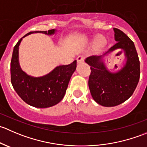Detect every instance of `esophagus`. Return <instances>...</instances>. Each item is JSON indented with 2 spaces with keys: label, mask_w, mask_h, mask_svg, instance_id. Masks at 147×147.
I'll list each match as a JSON object with an SVG mask.
<instances>
[{
  "label": "esophagus",
  "mask_w": 147,
  "mask_h": 147,
  "mask_svg": "<svg viewBox=\"0 0 147 147\" xmlns=\"http://www.w3.org/2000/svg\"><path fill=\"white\" fill-rule=\"evenodd\" d=\"M77 60H78V64H80V63H84V56H82V55L78 56V58H77Z\"/></svg>",
  "instance_id": "esophagus-1"
}]
</instances>
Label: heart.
I'll return each instance as SVG.
<instances>
[{
  "mask_svg": "<svg viewBox=\"0 0 147 147\" xmlns=\"http://www.w3.org/2000/svg\"><path fill=\"white\" fill-rule=\"evenodd\" d=\"M96 43H97V45L100 46L105 45V43H106V39L102 36H98L96 38Z\"/></svg>",
  "mask_w": 147,
  "mask_h": 147,
  "instance_id": "heart-1",
  "label": "heart"
}]
</instances>
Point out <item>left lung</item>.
<instances>
[{"label":"left lung","mask_w":147,"mask_h":147,"mask_svg":"<svg viewBox=\"0 0 147 147\" xmlns=\"http://www.w3.org/2000/svg\"><path fill=\"white\" fill-rule=\"evenodd\" d=\"M116 43L100 55L87 57L84 62L91 67L88 81L93 100L104 107H115L128 100L134 93L140 76V63L134 42L125 33L114 28ZM121 49L125 59L116 71L106 66L114 51Z\"/></svg>","instance_id":"left-lung-1"}]
</instances>
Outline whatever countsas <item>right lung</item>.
I'll list each match as a JSON object with an SVG mask.
<instances>
[{
    "instance_id": "right-lung-1",
    "label": "right lung",
    "mask_w": 147,
    "mask_h": 147,
    "mask_svg": "<svg viewBox=\"0 0 147 147\" xmlns=\"http://www.w3.org/2000/svg\"><path fill=\"white\" fill-rule=\"evenodd\" d=\"M57 30L30 32L19 40L13 48L10 62V75L13 88L28 105L37 108H47L57 105L64 97L69 80L77 67V60L71 64L56 66L40 77L28 75L19 63V46L24 38L32 33L53 35Z\"/></svg>"
}]
</instances>
